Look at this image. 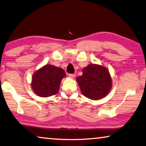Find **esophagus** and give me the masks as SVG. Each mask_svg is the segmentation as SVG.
Returning a JSON list of instances; mask_svg holds the SVG:
<instances>
[{
    "label": "esophagus",
    "mask_w": 146,
    "mask_h": 146,
    "mask_svg": "<svg viewBox=\"0 0 146 146\" xmlns=\"http://www.w3.org/2000/svg\"><path fill=\"white\" fill-rule=\"evenodd\" d=\"M68 76H69V77H70V78H75V74H69Z\"/></svg>",
    "instance_id": "obj_1"
}]
</instances>
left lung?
Wrapping results in <instances>:
<instances>
[{
	"label": "left lung",
	"instance_id": "left-lung-1",
	"mask_svg": "<svg viewBox=\"0 0 146 146\" xmlns=\"http://www.w3.org/2000/svg\"><path fill=\"white\" fill-rule=\"evenodd\" d=\"M82 76L76 78V82L84 96L92 100H98L109 93L112 86V78L105 66L91 64L82 70Z\"/></svg>",
	"mask_w": 146,
	"mask_h": 146
}]
</instances>
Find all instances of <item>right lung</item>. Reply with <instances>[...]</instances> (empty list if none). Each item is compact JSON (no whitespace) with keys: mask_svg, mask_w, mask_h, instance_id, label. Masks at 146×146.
<instances>
[{"mask_svg":"<svg viewBox=\"0 0 146 146\" xmlns=\"http://www.w3.org/2000/svg\"><path fill=\"white\" fill-rule=\"evenodd\" d=\"M66 76L63 69L46 64L33 74L31 87L37 96L43 98L51 96L59 91L60 82Z\"/></svg>","mask_w":146,"mask_h":146,"instance_id":"obj_1","label":"right lung"}]
</instances>
